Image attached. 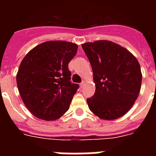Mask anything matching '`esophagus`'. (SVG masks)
Segmentation results:
<instances>
[{
  "instance_id": "esophagus-1",
  "label": "esophagus",
  "mask_w": 156,
  "mask_h": 156,
  "mask_svg": "<svg viewBox=\"0 0 156 156\" xmlns=\"http://www.w3.org/2000/svg\"><path fill=\"white\" fill-rule=\"evenodd\" d=\"M84 83H85L84 81H83L82 83H80V87H83V85H84Z\"/></svg>"
}]
</instances>
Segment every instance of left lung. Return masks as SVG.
Segmentation results:
<instances>
[{
  "label": "left lung",
  "mask_w": 156,
  "mask_h": 156,
  "mask_svg": "<svg viewBox=\"0 0 156 156\" xmlns=\"http://www.w3.org/2000/svg\"><path fill=\"white\" fill-rule=\"evenodd\" d=\"M82 48L90 61L95 93L87 99L90 111L106 120L127 112L140 93L142 75L137 58L115 43L98 41Z\"/></svg>",
  "instance_id": "8db88e82"
}]
</instances>
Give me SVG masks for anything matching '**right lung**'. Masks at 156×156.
Returning <instances> with one entry per match:
<instances>
[{"label": "right lung", "mask_w": 156, "mask_h": 156, "mask_svg": "<svg viewBox=\"0 0 156 156\" xmlns=\"http://www.w3.org/2000/svg\"><path fill=\"white\" fill-rule=\"evenodd\" d=\"M78 46L66 41H47L23 59L16 76L22 100L30 112L44 120H55L69 108L79 85L71 82L69 63Z\"/></svg>", "instance_id": "right-lung-1"}]
</instances>
